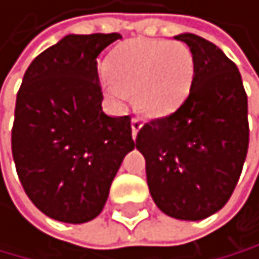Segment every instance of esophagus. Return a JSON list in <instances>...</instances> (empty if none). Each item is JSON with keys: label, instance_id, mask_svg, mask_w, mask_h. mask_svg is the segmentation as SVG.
Masks as SVG:
<instances>
[{"label": "esophagus", "instance_id": "esophagus-1", "mask_svg": "<svg viewBox=\"0 0 259 259\" xmlns=\"http://www.w3.org/2000/svg\"><path fill=\"white\" fill-rule=\"evenodd\" d=\"M131 124H132V137L135 139V137H137L139 131H140V128H142L144 122L140 120V119H132V122H131Z\"/></svg>", "mask_w": 259, "mask_h": 259}]
</instances>
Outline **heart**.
<instances>
[{
    "label": "heart",
    "instance_id": "b5f03b06",
    "mask_svg": "<svg viewBox=\"0 0 259 259\" xmlns=\"http://www.w3.org/2000/svg\"><path fill=\"white\" fill-rule=\"evenodd\" d=\"M107 76L102 82L107 97L117 106L134 94V102L147 117L175 112L192 89L195 59L183 42L137 37L119 44L109 54Z\"/></svg>",
    "mask_w": 259,
    "mask_h": 259
}]
</instances>
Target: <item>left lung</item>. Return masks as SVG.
Returning <instances> with one entry per match:
<instances>
[{
    "mask_svg": "<svg viewBox=\"0 0 259 259\" xmlns=\"http://www.w3.org/2000/svg\"><path fill=\"white\" fill-rule=\"evenodd\" d=\"M190 48L195 77L185 102L137 134L155 205L179 220H203L230 200L245 163L248 97L233 61L197 34L175 36Z\"/></svg>",
    "mask_w": 259,
    "mask_h": 259,
    "instance_id": "left-lung-1",
    "label": "left lung"
}]
</instances>
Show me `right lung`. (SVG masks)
<instances>
[{
    "mask_svg": "<svg viewBox=\"0 0 259 259\" xmlns=\"http://www.w3.org/2000/svg\"><path fill=\"white\" fill-rule=\"evenodd\" d=\"M120 37L69 34L24 72L11 131L13 158L26 195L53 220H94L135 147L131 115L104 114L97 74V56Z\"/></svg>",
    "mask_w": 259,
    "mask_h": 259,
    "instance_id": "obj_1",
    "label": "right lung"
}]
</instances>
